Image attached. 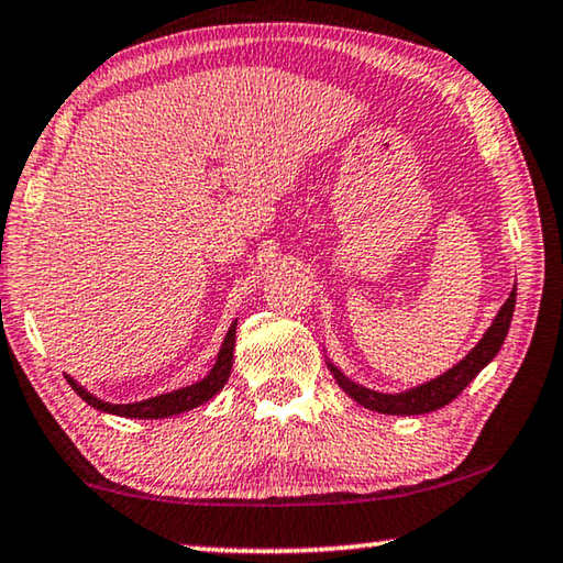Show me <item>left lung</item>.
Listing matches in <instances>:
<instances>
[{
    "instance_id": "1",
    "label": "left lung",
    "mask_w": 563,
    "mask_h": 563,
    "mask_svg": "<svg viewBox=\"0 0 563 563\" xmlns=\"http://www.w3.org/2000/svg\"><path fill=\"white\" fill-rule=\"evenodd\" d=\"M514 308H516V288L510 290L508 300L498 310L496 321H493L490 329L485 331L483 339L477 341V346L470 351L463 362L452 366L450 372L440 374L438 379L419 384V387L409 389V391H401V394L372 391V389L362 387V384L351 382L349 376H343L333 364H329V368L333 372L335 382H339V387L346 391L351 399H356L358 405H364L366 409H374V412H382V415H427V412H434V409L450 405V401L455 399L457 394L463 391L467 384L473 382L475 376L493 362V358H496V354L503 346V341H506V335H508L510 318H514Z\"/></svg>"
}]
</instances>
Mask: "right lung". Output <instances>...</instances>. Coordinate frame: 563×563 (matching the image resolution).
Listing matches in <instances>:
<instances>
[{
	"instance_id": "obj_1",
	"label": "right lung",
	"mask_w": 563,
	"mask_h": 563,
	"mask_svg": "<svg viewBox=\"0 0 563 563\" xmlns=\"http://www.w3.org/2000/svg\"><path fill=\"white\" fill-rule=\"evenodd\" d=\"M234 331H238V321L230 325L228 335H224L222 341V349L220 354H217V362L212 366V372H209L205 379L191 384V387H184V389H176L169 394H158V397H151L144 401H133V405H111V401H103L93 397V394L86 391L80 387L78 382L70 379V376H65L67 384L75 389L80 399H86L90 407L100 409V412H108V415H119V417H131V419H162V417H172V415H179V412H187V409H195L199 405H205L214 397L217 391H220L224 384L230 379V372H232V351H234Z\"/></svg>"
}]
</instances>
